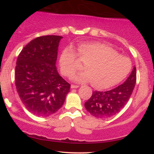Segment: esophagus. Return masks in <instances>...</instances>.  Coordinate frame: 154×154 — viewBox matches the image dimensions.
Segmentation results:
<instances>
[{
    "mask_svg": "<svg viewBox=\"0 0 154 154\" xmlns=\"http://www.w3.org/2000/svg\"><path fill=\"white\" fill-rule=\"evenodd\" d=\"M79 88V85H71V88Z\"/></svg>",
    "mask_w": 154,
    "mask_h": 154,
    "instance_id": "esophagus-1",
    "label": "esophagus"
}]
</instances>
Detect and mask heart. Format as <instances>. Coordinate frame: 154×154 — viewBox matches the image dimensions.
Here are the masks:
<instances>
[{"instance_id":"heart-1","label":"heart","mask_w":154,"mask_h":154,"mask_svg":"<svg viewBox=\"0 0 154 154\" xmlns=\"http://www.w3.org/2000/svg\"><path fill=\"white\" fill-rule=\"evenodd\" d=\"M77 56L85 63V72L72 77L76 82H89L98 89H106L119 84L132 68L130 60L119 55L109 45L99 42L79 44ZM60 69L66 77H71L79 69L77 54L71 48L63 51L59 60Z\"/></svg>"}]
</instances>
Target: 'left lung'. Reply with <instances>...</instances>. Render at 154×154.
Listing matches in <instances>:
<instances>
[{"instance_id":"8db88e82","label":"left lung","mask_w":154,"mask_h":154,"mask_svg":"<svg viewBox=\"0 0 154 154\" xmlns=\"http://www.w3.org/2000/svg\"><path fill=\"white\" fill-rule=\"evenodd\" d=\"M136 82V68L123 84L108 91L93 92L91 98L85 103L88 112L95 117L104 119L119 113L131 96Z\"/></svg>"}]
</instances>
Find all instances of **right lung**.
Masks as SVG:
<instances>
[{
	"instance_id": "obj_1",
	"label": "right lung",
	"mask_w": 154,
	"mask_h": 154,
	"mask_svg": "<svg viewBox=\"0 0 154 154\" xmlns=\"http://www.w3.org/2000/svg\"><path fill=\"white\" fill-rule=\"evenodd\" d=\"M61 36L46 35L31 40L19 54L15 85L28 111L38 116L54 114L63 106L70 84L58 73L56 62Z\"/></svg>"
}]
</instances>
